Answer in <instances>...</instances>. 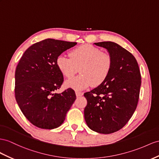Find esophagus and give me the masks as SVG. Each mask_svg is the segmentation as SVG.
I'll return each mask as SVG.
<instances>
[{
	"label": "esophagus",
	"instance_id": "1",
	"mask_svg": "<svg viewBox=\"0 0 159 159\" xmlns=\"http://www.w3.org/2000/svg\"><path fill=\"white\" fill-rule=\"evenodd\" d=\"M75 93H76V97H80V96L83 95V92H80V91H76Z\"/></svg>",
	"mask_w": 159,
	"mask_h": 159
}]
</instances>
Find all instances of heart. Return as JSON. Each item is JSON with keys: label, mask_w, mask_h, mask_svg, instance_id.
<instances>
[{"label": "heart", "mask_w": 159, "mask_h": 159, "mask_svg": "<svg viewBox=\"0 0 159 159\" xmlns=\"http://www.w3.org/2000/svg\"><path fill=\"white\" fill-rule=\"evenodd\" d=\"M70 58L60 55L56 64L60 72L68 79H71L77 72L82 75L66 82L69 87L84 89L91 85L99 86L107 79L112 68V58L99 48L90 45H83L70 52Z\"/></svg>", "instance_id": "b5f03b06"}]
</instances>
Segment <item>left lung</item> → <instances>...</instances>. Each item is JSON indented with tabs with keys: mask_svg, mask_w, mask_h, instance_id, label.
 Masks as SVG:
<instances>
[{
	"mask_svg": "<svg viewBox=\"0 0 159 159\" xmlns=\"http://www.w3.org/2000/svg\"><path fill=\"white\" fill-rule=\"evenodd\" d=\"M107 49L112 58V68L104 82L84 96V110L89 128L100 134L118 131L135 111L141 86V75L134 56L112 42L95 43Z\"/></svg>",
	"mask_w": 159,
	"mask_h": 159,
	"instance_id": "left-lung-1",
	"label": "left lung"
}]
</instances>
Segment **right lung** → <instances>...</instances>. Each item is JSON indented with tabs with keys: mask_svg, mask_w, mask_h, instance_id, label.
I'll use <instances>...</instances> for the list:
<instances>
[{
	"mask_svg": "<svg viewBox=\"0 0 159 159\" xmlns=\"http://www.w3.org/2000/svg\"><path fill=\"white\" fill-rule=\"evenodd\" d=\"M76 44L54 39L42 40L24 52L16 68V101L26 118L39 128L51 129L62 125L76 99L70 88L56 93L64 81L57 58Z\"/></svg>",
	"mask_w": 159,
	"mask_h": 159,
	"instance_id": "add662e5",
	"label": "right lung"
}]
</instances>
